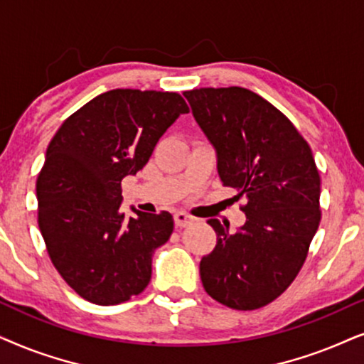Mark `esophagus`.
<instances>
[{
	"label": "esophagus",
	"mask_w": 364,
	"mask_h": 364,
	"mask_svg": "<svg viewBox=\"0 0 364 364\" xmlns=\"http://www.w3.org/2000/svg\"><path fill=\"white\" fill-rule=\"evenodd\" d=\"M195 221V218L186 215V213L179 211V213H174V225L178 228H186L188 225H191V223Z\"/></svg>",
	"instance_id": "34e87169"
}]
</instances>
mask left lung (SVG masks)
I'll return each instance as SVG.
<instances>
[{"label": "left lung", "mask_w": 364, "mask_h": 364, "mask_svg": "<svg viewBox=\"0 0 364 364\" xmlns=\"http://www.w3.org/2000/svg\"><path fill=\"white\" fill-rule=\"evenodd\" d=\"M183 95L216 149L223 186L246 196L240 230L208 221L218 238L201 258V283L228 308H263L296 278L321 221V178L311 148L287 116L253 91L230 86Z\"/></svg>", "instance_id": "left-lung-1"}]
</instances>
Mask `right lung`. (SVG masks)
<instances>
[{"label":"right lung","mask_w":364,"mask_h":364,"mask_svg":"<svg viewBox=\"0 0 364 364\" xmlns=\"http://www.w3.org/2000/svg\"><path fill=\"white\" fill-rule=\"evenodd\" d=\"M181 95L111 90L63 121L36 179L38 226L50 259L86 301L109 306L151 279V258L173 232V216L124 218L121 179L136 174L164 132L188 113Z\"/></svg>","instance_id":"add662e5"}]
</instances>
